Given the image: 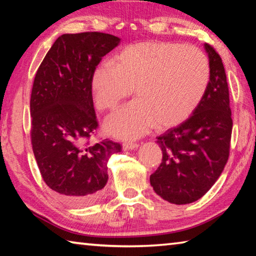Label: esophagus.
Returning a JSON list of instances; mask_svg holds the SVG:
<instances>
[{"label":"esophagus","mask_w":256,"mask_h":256,"mask_svg":"<svg viewBox=\"0 0 256 256\" xmlns=\"http://www.w3.org/2000/svg\"><path fill=\"white\" fill-rule=\"evenodd\" d=\"M138 146V144H134V142H125L123 144V149L124 150H134Z\"/></svg>","instance_id":"34e87169"}]
</instances>
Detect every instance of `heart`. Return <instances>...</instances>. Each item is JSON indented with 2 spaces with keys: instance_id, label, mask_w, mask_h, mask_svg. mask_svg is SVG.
Masks as SVG:
<instances>
[{
  "instance_id": "b5f03b06",
  "label": "heart",
  "mask_w": 256,
  "mask_h": 256,
  "mask_svg": "<svg viewBox=\"0 0 256 256\" xmlns=\"http://www.w3.org/2000/svg\"><path fill=\"white\" fill-rule=\"evenodd\" d=\"M210 80L206 55L178 42H144L126 47L114 64L104 62L92 76L98 110H112L132 94L136 99L107 118L106 131L131 140L188 120L200 104Z\"/></svg>"
}]
</instances>
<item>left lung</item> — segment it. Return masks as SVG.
<instances>
[{
    "instance_id": "1",
    "label": "left lung",
    "mask_w": 256,
    "mask_h": 256,
    "mask_svg": "<svg viewBox=\"0 0 256 256\" xmlns=\"http://www.w3.org/2000/svg\"><path fill=\"white\" fill-rule=\"evenodd\" d=\"M210 80L200 104L178 126L157 136L160 166L150 176L154 192L174 204L198 200L222 175L232 130L229 90L222 58L209 44Z\"/></svg>"
}]
</instances>
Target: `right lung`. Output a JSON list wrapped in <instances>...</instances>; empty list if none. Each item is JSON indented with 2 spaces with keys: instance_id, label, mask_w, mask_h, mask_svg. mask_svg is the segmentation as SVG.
I'll list each match as a JSON object with an SVG mask.
<instances>
[{
  "instance_id": "add662e5",
  "label": "right lung",
  "mask_w": 256,
  "mask_h": 256,
  "mask_svg": "<svg viewBox=\"0 0 256 256\" xmlns=\"http://www.w3.org/2000/svg\"><path fill=\"white\" fill-rule=\"evenodd\" d=\"M120 42L104 32L64 34L34 76L30 98L32 151L46 185L68 204L89 206L102 196L108 160L122 149L108 138L89 142L98 128L92 72Z\"/></svg>"
}]
</instances>
